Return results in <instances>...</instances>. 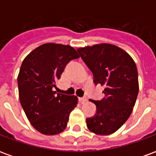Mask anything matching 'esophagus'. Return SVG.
<instances>
[{"label": "esophagus", "mask_w": 156, "mask_h": 156, "mask_svg": "<svg viewBox=\"0 0 156 156\" xmlns=\"http://www.w3.org/2000/svg\"><path fill=\"white\" fill-rule=\"evenodd\" d=\"M78 101L81 104H84L85 102L87 101V98L86 97H82V98H78Z\"/></svg>", "instance_id": "1"}]
</instances>
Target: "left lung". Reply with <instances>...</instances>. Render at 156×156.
Listing matches in <instances>:
<instances>
[{"label":"left lung","mask_w":156,"mask_h":156,"mask_svg":"<svg viewBox=\"0 0 156 156\" xmlns=\"http://www.w3.org/2000/svg\"><path fill=\"white\" fill-rule=\"evenodd\" d=\"M94 75L95 84L105 87V98L91 100L97 111L87 118L89 130L99 135L115 133L127 121L133 111L139 81L135 62L127 52L115 45L96 44L78 49Z\"/></svg>","instance_id":"left-lung-1"}]
</instances>
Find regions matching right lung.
<instances>
[{
  "label": "right lung",
  "mask_w": 156,
  "mask_h": 156,
  "mask_svg": "<svg viewBox=\"0 0 156 156\" xmlns=\"http://www.w3.org/2000/svg\"><path fill=\"white\" fill-rule=\"evenodd\" d=\"M78 58L69 45L46 43L35 48L22 62L17 77L19 98L31 124L41 134L54 135L67 127L78 98L57 94L52 88L66 65Z\"/></svg>",
  "instance_id": "add662e5"
}]
</instances>
